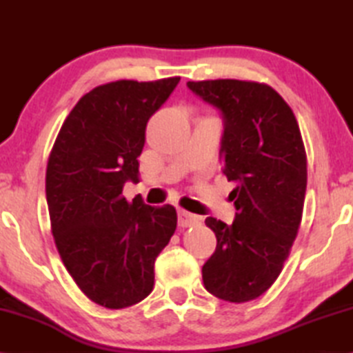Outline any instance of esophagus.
Returning <instances> with one entry per match:
<instances>
[{
	"label": "esophagus",
	"mask_w": 353,
	"mask_h": 353,
	"mask_svg": "<svg viewBox=\"0 0 353 353\" xmlns=\"http://www.w3.org/2000/svg\"><path fill=\"white\" fill-rule=\"evenodd\" d=\"M201 223V216L187 210H179V225L181 227H191Z\"/></svg>",
	"instance_id": "esophagus-1"
}]
</instances>
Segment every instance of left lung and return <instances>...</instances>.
Wrapping results in <instances>:
<instances>
[{
	"instance_id": "obj_1",
	"label": "left lung",
	"mask_w": 353,
	"mask_h": 353,
	"mask_svg": "<svg viewBox=\"0 0 353 353\" xmlns=\"http://www.w3.org/2000/svg\"><path fill=\"white\" fill-rule=\"evenodd\" d=\"M224 118L221 159L236 218L208 216L216 250L202 266L205 290L227 302L254 301L271 288L290 255L307 190V152L297 119L266 83L238 79L187 82Z\"/></svg>"
}]
</instances>
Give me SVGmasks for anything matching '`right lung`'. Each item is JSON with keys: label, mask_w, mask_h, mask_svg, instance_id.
Here are the masks:
<instances>
[{"label": "right lung", "mask_w": 353, "mask_h": 353, "mask_svg": "<svg viewBox=\"0 0 353 353\" xmlns=\"http://www.w3.org/2000/svg\"><path fill=\"white\" fill-rule=\"evenodd\" d=\"M181 77L94 87L65 119L48 159L46 202L63 266L90 301L121 310L154 286V261L177 227L176 208L128 201L139 182L146 124Z\"/></svg>", "instance_id": "add662e5"}]
</instances>
